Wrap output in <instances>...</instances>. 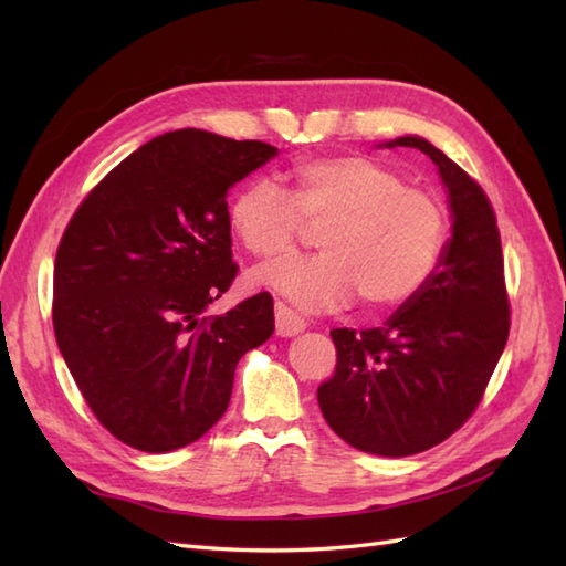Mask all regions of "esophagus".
I'll list each match as a JSON object with an SVG mask.
<instances>
[{"mask_svg": "<svg viewBox=\"0 0 566 566\" xmlns=\"http://www.w3.org/2000/svg\"><path fill=\"white\" fill-rule=\"evenodd\" d=\"M274 323H277L280 337H294V335L306 331V321L298 318V315L292 308H286L282 301L274 304Z\"/></svg>", "mask_w": 566, "mask_h": 566, "instance_id": "34e87169", "label": "esophagus"}]
</instances>
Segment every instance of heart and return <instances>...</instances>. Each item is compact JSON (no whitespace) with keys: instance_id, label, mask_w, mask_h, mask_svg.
I'll use <instances>...</instances> for the list:
<instances>
[{"instance_id":"heart-1","label":"heart","mask_w":566,"mask_h":566,"mask_svg":"<svg viewBox=\"0 0 566 566\" xmlns=\"http://www.w3.org/2000/svg\"><path fill=\"white\" fill-rule=\"evenodd\" d=\"M284 192L253 180L233 197L229 221L245 251L284 258L296 251L306 223L321 229V255L258 268L253 282L274 289L301 311L352 304L390 311L415 298L439 270L446 221L437 197L405 186L396 170L366 156L296 164Z\"/></svg>"}]
</instances>
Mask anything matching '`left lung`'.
Instances as JSON below:
<instances>
[{
  "mask_svg": "<svg viewBox=\"0 0 566 566\" xmlns=\"http://www.w3.org/2000/svg\"><path fill=\"white\" fill-rule=\"evenodd\" d=\"M378 147L424 151L449 192L451 239L439 270L380 327L331 333L333 378L318 388L325 422L349 446L402 458L449 439L475 412L509 337V298L488 195L417 135Z\"/></svg>",
  "mask_w": 566,
  "mask_h": 566,
  "instance_id": "8db88e82",
  "label": "left lung"
}]
</instances>
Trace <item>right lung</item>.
Instances as JSON below:
<instances>
[{"mask_svg": "<svg viewBox=\"0 0 566 566\" xmlns=\"http://www.w3.org/2000/svg\"><path fill=\"white\" fill-rule=\"evenodd\" d=\"M274 156L255 139L166 133L117 164L62 235L57 347L98 422L137 451H176L212 429L235 364L274 333L268 292L202 318L239 270L227 195Z\"/></svg>", "mask_w": 566, "mask_h": 566, "instance_id": "obj_1", "label": "right lung"}]
</instances>
